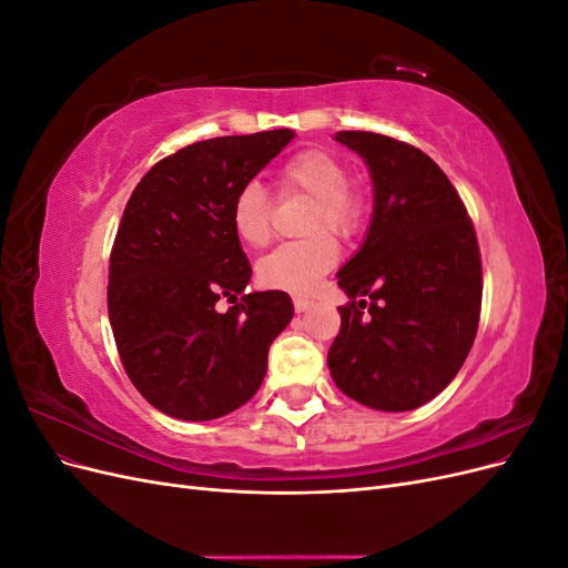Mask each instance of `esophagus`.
<instances>
[{
    "mask_svg": "<svg viewBox=\"0 0 568 568\" xmlns=\"http://www.w3.org/2000/svg\"><path fill=\"white\" fill-rule=\"evenodd\" d=\"M294 307H296V313H305V311H311V307H313V301L296 298V301H294Z\"/></svg>",
    "mask_w": 568,
    "mask_h": 568,
    "instance_id": "esophagus-1",
    "label": "esophagus"
}]
</instances>
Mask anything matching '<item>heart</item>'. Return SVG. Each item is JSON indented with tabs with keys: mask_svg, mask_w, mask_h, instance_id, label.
Listing matches in <instances>:
<instances>
[{
	"mask_svg": "<svg viewBox=\"0 0 568 568\" xmlns=\"http://www.w3.org/2000/svg\"><path fill=\"white\" fill-rule=\"evenodd\" d=\"M348 173L329 151H301L280 168V189L286 194L298 192L313 199L305 230H329L336 236L357 232L365 215V196L346 182ZM232 227L248 246L270 242V199L261 182H246L232 203ZM338 246L326 232H315L301 242H288L265 255L257 265V280L270 288L294 296H311L320 280L336 263Z\"/></svg>",
	"mask_w": 568,
	"mask_h": 568,
	"instance_id": "1",
	"label": "heart"
}]
</instances>
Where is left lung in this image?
Masks as SVG:
<instances>
[{
  "mask_svg": "<svg viewBox=\"0 0 568 568\" xmlns=\"http://www.w3.org/2000/svg\"><path fill=\"white\" fill-rule=\"evenodd\" d=\"M369 168L374 211L363 246L338 270L351 298L326 365L348 398L415 409L448 386L478 329L480 253L448 175L417 146L336 132Z\"/></svg>",
  "mask_w": 568,
  "mask_h": 568,
  "instance_id": "obj_1",
  "label": "left lung"
}]
</instances>
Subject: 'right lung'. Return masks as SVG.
I'll return each mask as SVG.
<instances>
[{
	"instance_id": "add662e5",
	"label": "right lung",
	"mask_w": 568,
	"mask_h": 568,
	"mask_svg": "<svg viewBox=\"0 0 568 568\" xmlns=\"http://www.w3.org/2000/svg\"><path fill=\"white\" fill-rule=\"evenodd\" d=\"M294 130L215 136L153 165L125 205L109 263V317L134 388L163 415L225 417L248 403L294 317L284 291L244 294L232 203ZM237 303L227 314L216 301Z\"/></svg>"
}]
</instances>
